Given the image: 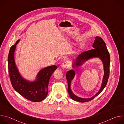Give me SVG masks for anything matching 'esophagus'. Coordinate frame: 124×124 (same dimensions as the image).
Instances as JSON below:
<instances>
[{"instance_id": "34e87169", "label": "esophagus", "mask_w": 124, "mask_h": 124, "mask_svg": "<svg viewBox=\"0 0 124 124\" xmlns=\"http://www.w3.org/2000/svg\"><path fill=\"white\" fill-rule=\"evenodd\" d=\"M62 67L63 68H65V69L68 68V67H69V64L68 62H64V63L62 64Z\"/></svg>"}]
</instances>
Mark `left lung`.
Masks as SVG:
<instances>
[{"label":"left lung","mask_w":124,"mask_h":124,"mask_svg":"<svg viewBox=\"0 0 124 124\" xmlns=\"http://www.w3.org/2000/svg\"><path fill=\"white\" fill-rule=\"evenodd\" d=\"M92 46L94 48L81 53L77 57L74 62L73 67L75 66H80L84 62V61L92 57H98L102 60L104 66V74L101 87L98 92L95 96L89 99H83L77 97L73 93L70 87V82H71L75 75V71L72 70H70L69 71L67 72L66 75V77L68 82V91L70 97L73 100L80 102L89 101L99 95L107 85L109 78L110 58L109 52L108 50L107 46H106L105 42L101 38L97 36L95 38V40Z\"/></svg>","instance_id":"1"}]
</instances>
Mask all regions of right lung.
Listing matches in <instances>:
<instances>
[{
  "label": "right lung",
  "instance_id": "obj_1",
  "mask_svg": "<svg viewBox=\"0 0 124 124\" xmlns=\"http://www.w3.org/2000/svg\"><path fill=\"white\" fill-rule=\"evenodd\" d=\"M20 40L12 46L8 57L10 79L14 89L25 99L34 102L44 100L48 94L49 78L57 67L53 65L43 69L39 72L36 81L29 82L24 79L19 73L14 60L16 45Z\"/></svg>",
  "mask_w": 124,
  "mask_h": 124
}]
</instances>
